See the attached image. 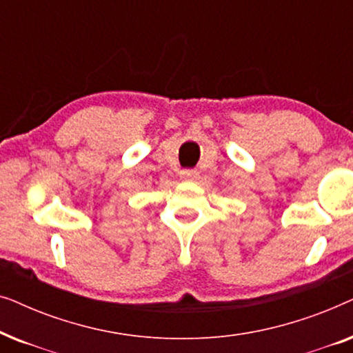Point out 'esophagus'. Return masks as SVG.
Listing matches in <instances>:
<instances>
[{"instance_id": "esophagus-1", "label": "esophagus", "mask_w": 353, "mask_h": 353, "mask_svg": "<svg viewBox=\"0 0 353 353\" xmlns=\"http://www.w3.org/2000/svg\"><path fill=\"white\" fill-rule=\"evenodd\" d=\"M180 176L183 180H196V178L199 176V172L192 170V168H185V170L180 172Z\"/></svg>"}]
</instances>
